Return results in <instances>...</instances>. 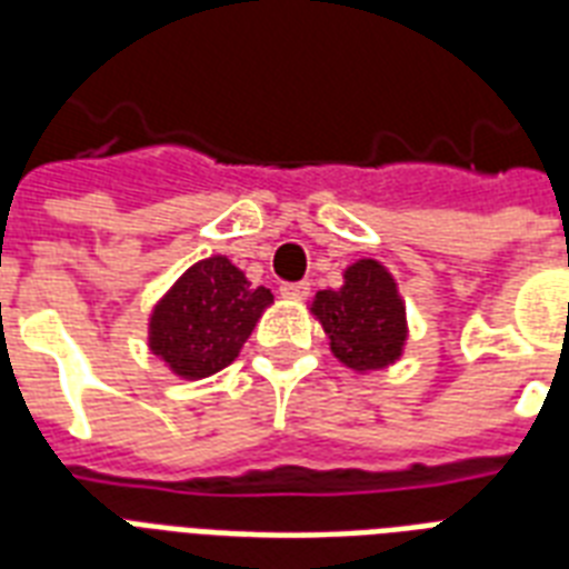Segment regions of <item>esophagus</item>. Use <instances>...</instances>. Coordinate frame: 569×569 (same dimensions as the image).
Returning <instances> with one entry per match:
<instances>
[{"instance_id": "34e87169", "label": "esophagus", "mask_w": 569, "mask_h": 569, "mask_svg": "<svg viewBox=\"0 0 569 569\" xmlns=\"http://www.w3.org/2000/svg\"><path fill=\"white\" fill-rule=\"evenodd\" d=\"M280 295H283V298H295V301H301V298H307V295H310V283H307V280H298V283H283L280 286Z\"/></svg>"}]
</instances>
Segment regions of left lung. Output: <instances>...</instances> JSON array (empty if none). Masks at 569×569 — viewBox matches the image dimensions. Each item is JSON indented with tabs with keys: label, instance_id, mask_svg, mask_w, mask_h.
Here are the masks:
<instances>
[{
	"label": "left lung",
	"instance_id": "1",
	"mask_svg": "<svg viewBox=\"0 0 569 569\" xmlns=\"http://www.w3.org/2000/svg\"><path fill=\"white\" fill-rule=\"evenodd\" d=\"M312 312L328 330L333 355L351 369H380L401 355L405 303L387 268L375 259H360L348 268L339 292L325 289L316 295Z\"/></svg>",
	"mask_w": 569,
	"mask_h": 569
}]
</instances>
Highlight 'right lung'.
<instances>
[{
  "label": "right lung",
  "mask_w": 569,
  "mask_h": 569,
  "mask_svg": "<svg viewBox=\"0 0 569 569\" xmlns=\"http://www.w3.org/2000/svg\"><path fill=\"white\" fill-rule=\"evenodd\" d=\"M271 301V289H250L227 257L203 259L156 307L150 348L182 378L214 375L236 360L259 312Z\"/></svg>",
  "instance_id": "1"
}]
</instances>
